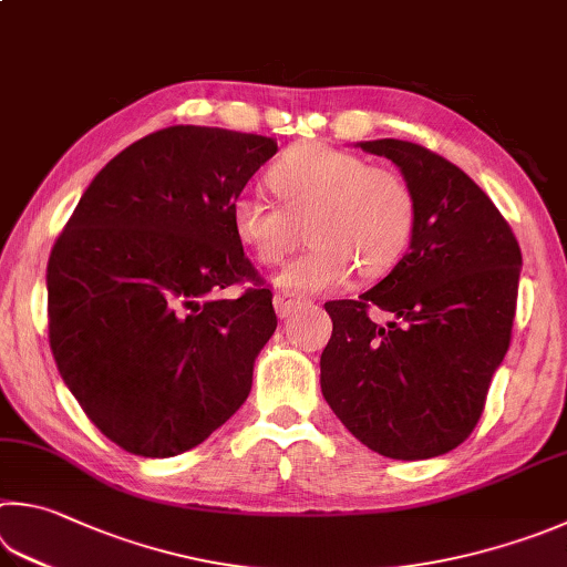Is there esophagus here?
I'll use <instances>...</instances> for the list:
<instances>
[{"label": "esophagus", "mask_w": 567, "mask_h": 567, "mask_svg": "<svg viewBox=\"0 0 567 567\" xmlns=\"http://www.w3.org/2000/svg\"><path fill=\"white\" fill-rule=\"evenodd\" d=\"M272 305H275L277 317H290V315L297 310V307L302 305V300H300V297H297L295 292L282 290V292H275Z\"/></svg>", "instance_id": "esophagus-1"}]
</instances>
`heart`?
Instances as JSON below:
<instances>
[{
	"instance_id": "1",
	"label": "heart",
	"mask_w": 567,
	"mask_h": 567,
	"mask_svg": "<svg viewBox=\"0 0 567 567\" xmlns=\"http://www.w3.org/2000/svg\"><path fill=\"white\" fill-rule=\"evenodd\" d=\"M282 205L243 193L230 205L235 238L260 265H277L307 225L312 248L277 275L292 292H327L359 267L364 277L391 270L416 225V195L399 171L369 166L357 153L300 146L267 173Z\"/></svg>"
}]
</instances>
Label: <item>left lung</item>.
I'll use <instances>...</instances> for the list:
<instances>
[{
    "instance_id": "obj_1",
    "label": "left lung",
    "mask_w": 567,
    "mask_h": 567,
    "mask_svg": "<svg viewBox=\"0 0 567 567\" xmlns=\"http://www.w3.org/2000/svg\"><path fill=\"white\" fill-rule=\"evenodd\" d=\"M416 195L409 252L359 300L327 302L332 337L319 359L329 409L377 454H449L478 424L511 344L520 248L496 205L454 163L419 143L362 141ZM395 315L386 326L368 307Z\"/></svg>"
}]
</instances>
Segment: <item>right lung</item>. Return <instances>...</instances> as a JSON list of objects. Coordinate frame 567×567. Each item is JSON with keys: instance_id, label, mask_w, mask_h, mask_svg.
Here are the masks:
<instances>
[{"instance_id": "right-lung-1", "label": "right lung", "mask_w": 567, "mask_h": 567, "mask_svg": "<svg viewBox=\"0 0 567 567\" xmlns=\"http://www.w3.org/2000/svg\"><path fill=\"white\" fill-rule=\"evenodd\" d=\"M277 141L171 126L131 143L81 195L47 267L49 344L101 434L168 458L243 406L277 327L230 205ZM252 281L240 298L224 290Z\"/></svg>"}]
</instances>
